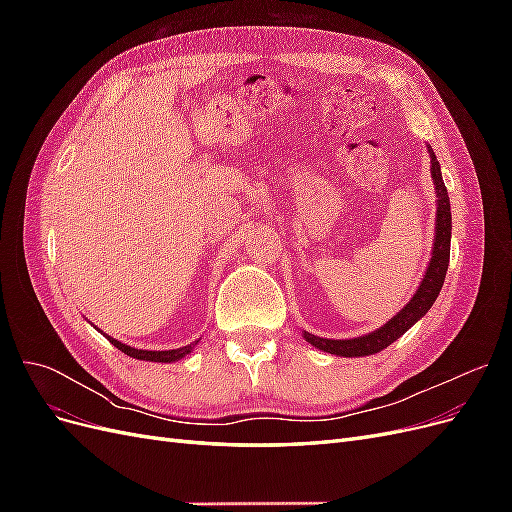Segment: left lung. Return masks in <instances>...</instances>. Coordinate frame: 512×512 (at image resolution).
Segmentation results:
<instances>
[{"label": "left lung", "instance_id": "1", "mask_svg": "<svg viewBox=\"0 0 512 512\" xmlns=\"http://www.w3.org/2000/svg\"><path fill=\"white\" fill-rule=\"evenodd\" d=\"M431 153V177L433 185H436V194H438V213H436V241H433V256L429 260L427 273L423 277L421 286H418L416 294L412 301L401 309V312L391 318L389 322L380 327L378 331L363 335V337H354V339H322L312 333H303L305 339L312 346L339 354V356H367V354H376L384 350L386 346H391L395 339L404 335L416 320H421L433 301L438 299V294L442 290L446 269H448V258H451V203H448V192L446 185L442 181L440 173V164Z\"/></svg>", "mask_w": 512, "mask_h": 512}]
</instances>
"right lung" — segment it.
<instances>
[{
  "mask_svg": "<svg viewBox=\"0 0 512 512\" xmlns=\"http://www.w3.org/2000/svg\"><path fill=\"white\" fill-rule=\"evenodd\" d=\"M108 342H111L115 348H119L123 354L134 356V359H141V361H153V363H173V361H179L196 346V342H194V344H188V346L177 348V350H138V348H130L126 344L117 342V339H113V337H108Z\"/></svg>",
  "mask_w": 512,
  "mask_h": 512,
  "instance_id": "right-lung-1",
  "label": "right lung"
}]
</instances>
